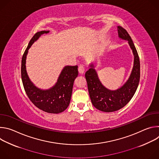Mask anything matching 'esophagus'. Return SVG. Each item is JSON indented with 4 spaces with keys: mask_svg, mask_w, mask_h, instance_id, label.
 Returning <instances> with one entry per match:
<instances>
[{
    "mask_svg": "<svg viewBox=\"0 0 159 159\" xmlns=\"http://www.w3.org/2000/svg\"><path fill=\"white\" fill-rule=\"evenodd\" d=\"M78 70H79V72L80 74H83L85 72V68L84 66L83 65H80L79 66V68H78Z\"/></svg>",
    "mask_w": 159,
    "mask_h": 159,
    "instance_id": "obj_1",
    "label": "esophagus"
}]
</instances>
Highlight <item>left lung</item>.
I'll list each match as a JSON object with an SVG mask.
<instances>
[{"label":"left lung","mask_w":159,"mask_h":159,"mask_svg":"<svg viewBox=\"0 0 159 159\" xmlns=\"http://www.w3.org/2000/svg\"><path fill=\"white\" fill-rule=\"evenodd\" d=\"M118 28L120 38L128 41L134 57L133 69L128 80L119 89L110 90L101 83L93 64L85 74L91 102L96 109L103 112L116 111L126 105L134 96L140 82V63L137 49L126 30L121 26Z\"/></svg>","instance_id":"left-lung-1"}]
</instances>
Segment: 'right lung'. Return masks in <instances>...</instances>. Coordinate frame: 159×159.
<instances>
[{
    "instance_id": "right-lung-1",
    "label": "right lung",
    "mask_w": 159,
    "mask_h": 159,
    "mask_svg": "<svg viewBox=\"0 0 159 159\" xmlns=\"http://www.w3.org/2000/svg\"><path fill=\"white\" fill-rule=\"evenodd\" d=\"M49 31L37 32L30 40L21 61V79L25 92L30 101L39 109L48 113L64 111L69 106L72 93L75 79L78 75V66H66L62 70L55 85L52 89L43 90L36 87L30 81L26 70V58L32 44L43 34Z\"/></svg>"
}]
</instances>
